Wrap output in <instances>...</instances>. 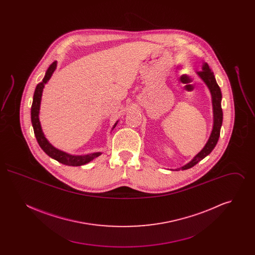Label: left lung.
I'll return each instance as SVG.
<instances>
[{
    "instance_id": "obj_1",
    "label": "left lung",
    "mask_w": 255,
    "mask_h": 255,
    "mask_svg": "<svg viewBox=\"0 0 255 255\" xmlns=\"http://www.w3.org/2000/svg\"><path fill=\"white\" fill-rule=\"evenodd\" d=\"M197 74L199 77L205 82V84L207 86L210 94H211V99H212V110H213V126H212V131L210 133V135L206 141V145L204 148L192 158L189 162L184 164L182 167L177 168V171L179 170H186L193 167L195 164H197L200 160L203 158H206L208 156L214 147L218 142L219 136H220V131L223 123V110L221 107V102H222V93L221 89L219 87L215 76L213 74V72L209 68L207 63H204L202 66V71L197 72Z\"/></svg>"
}]
</instances>
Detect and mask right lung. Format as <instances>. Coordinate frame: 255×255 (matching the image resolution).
<instances>
[{
  "mask_svg": "<svg viewBox=\"0 0 255 255\" xmlns=\"http://www.w3.org/2000/svg\"><path fill=\"white\" fill-rule=\"evenodd\" d=\"M56 67H57V61H54L49 66V69L47 70L45 77L43 78L42 82H40L36 86V89H35V92H34V95H33L32 105H31V123H32V127H33L34 134L36 136L37 141H38L40 147L43 149V151L48 156L53 158V159H55V160H57V161H59L63 164L69 165V166H81V165H84L86 163L92 161L93 159H95L97 157H99L102 153L101 152H95V153L86 154V155H72V154H69L67 152L62 151L60 149H57L56 147L52 145L47 139V137L45 136L44 132L42 130L40 120H39V113H40V105H41L43 89L50 79L52 73H54V71L56 70ZM118 122H119L115 123L112 130L115 129Z\"/></svg>",
  "mask_w": 255,
  "mask_h": 255,
  "instance_id": "obj_1",
  "label": "right lung"
}]
</instances>
